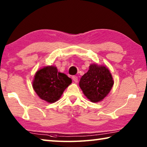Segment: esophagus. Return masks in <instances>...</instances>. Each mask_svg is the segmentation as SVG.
Here are the masks:
<instances>
[{
    "mask_svg": "<svg viewBox=\"0 0 147 147\" xmlns=\"http://www.w3.org/2000/svg\"><path fill=\"white\" fill-rule=\"evenodd\" d=\"M72 79H73V81L75 82V83H78V76H74L73 77H72Z\"/></svg>",
    "mask_w": 147,
    "mask_h": 147,
    "instance_id": "esophagus-1",
    "label": "esophagus"
}]
</instances>
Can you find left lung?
Returning <instances> with one entry per match:
<instances>
[{"mask_svg": "<svg viewBox=\"0 0 147 147\" xmlns=\"http://www.w3.org/2000/svg\"><path fill=\"white\" fill-rule=\"evenodd\" d=\"M114 81L109 69L105 66L91 64L87 73L82 76L79 86L92 102L103 99L112 89Z\"/></svg>", "mask_w": 147, "mask_h": 147, "instance_id": "obj_1", "label": "left lung"}]
</instances>
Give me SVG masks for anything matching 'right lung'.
Wrapping results in <instances>:
<instances>
[{"instance_id":"right-lung-1","label":"right lung","mask_w":147,"mask_h":147,"mask_svg":"<svg viewBox=\"0 0 147 147\" xmlns=\"http://www.w3.org/2000/svg\"><path fill=\"white\" fill-rule=\"evenodd\" d=\"M71 83L66 74L59 72L55 66H46L37 71L33 82V88L40 99L54 102Z\"/></svg>"}]
</instances>
